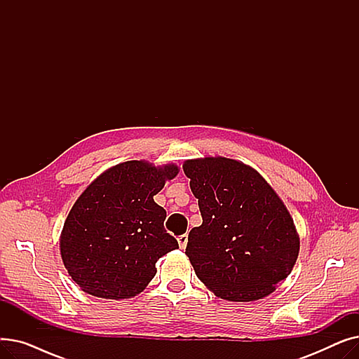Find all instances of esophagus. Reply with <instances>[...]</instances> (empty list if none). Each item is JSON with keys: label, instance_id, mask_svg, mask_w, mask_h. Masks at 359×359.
<instances>
[{"label": "esophagus", "instance_id": "1", "mask_svg": "<svg viewBox=\"0 0 359 359\" xmlns=\"http://www.w3.org/2000/svg\"><path fill=\"white\" fill-rule=\"evenodd\" d=\"M177 241H179V246H180V249H184V248H186V244H187V236H186V234L180 236V237L177 238Z\"/></svg>", "mask_w": 359, "mask_h": 359}]
</instances>
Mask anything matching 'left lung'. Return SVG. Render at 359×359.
<instances>
[{
    "mask_svg": "<svg viewBox=\"0 0 359 359\" xmlns=\"http://www.w3.org/2000/svg\"><path fill=\"white\" fill-rule=\"evenodd\" d=\"M202 224L186 255L217 297L248 303L272 294L292 271L299 236L287 206L260 173L225 157L186 160Z\"/></svg>",
    "mask_w": 359,
    "mask_h": 359,
    "instance_id": "left-lung-1",
    "label": "left lung"
}]
</instances>
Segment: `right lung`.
<instances>
[{"mask_svg":"<svg viewBox=\"0 0 359 359\" xmlns=\"http://www.w3.org/2000/svg\"><path fill=\"white\" fill-rule=\"evenodd\" d=\"M177 175L173 163L130 160L86 187L60 237L64 266L84 292L106 299L135 297L156 276L157 260L179 248L164 230V208L154 202Z\"/></svg>","mask_w":359,"mask_h":359,"instance_id":"1","label":"right lung"}]
</instances>
